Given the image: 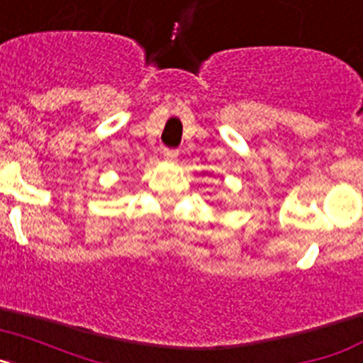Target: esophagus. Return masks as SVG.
I'll list each match as a JSON object with an SVG mask.
<instances>
[{"label":"esophagus","instance_id":"1","mask_svg":"<svg viewBox=\"0 0 363 363\" xmlns=\"http://www.w3.org/2000/svg\"><path fill=\"white\" fill-rule=\"evenodd\" d=\"M163 158H165L167 162H174V160L178 158V150H176V149H163Z\"/></svg>","mask_w":363,"mask_h":363}]
</instances>
